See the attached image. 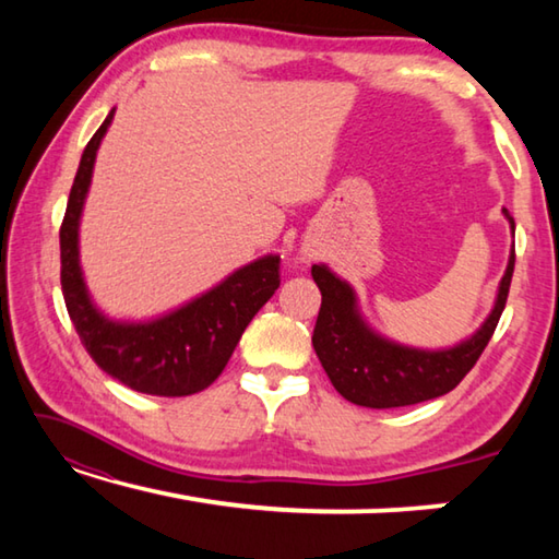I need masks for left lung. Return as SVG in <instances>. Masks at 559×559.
Returning <instances> with one entry per match:
<instances>
[{"label":"left lung","instance_id":"1","mask_svg":"<svg viewBox=\"0 0 559 559\" xmlns=\"http://www.w3.org/2000/svg\"><path fill=\"white\" fill-rule=\"evenodd\" d=\"M506 216L510 229L515 231L513 216L508 212ZM513 266L515 251L510 253L496 306L478 333L466 343L437 353L404 347L374 335L357 313L355 290L325 266H313L310 273L323 296L313 330V347L330 382L347 402L370 409L409 406L451 392L478 362L488 340L496 333L508 300Z\"/></svg>","mask_w":559,"mask_h":559}]
</instances>
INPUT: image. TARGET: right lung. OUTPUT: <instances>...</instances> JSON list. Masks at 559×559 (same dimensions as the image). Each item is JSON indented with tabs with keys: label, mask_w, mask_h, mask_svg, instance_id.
<instances>
[{
	"label": "right lung",
	"mask_w": 559,
	"mask_h": 559,
	"mask_svg": "<svg viewBox=\"0 0 559 559\" xmlns=\"http://www.w3.org/2000/svg\"><path fill=\"white\" fill-rule=\"evenodd\" d=\"M88 140L61 222V290L83 347L103 372L130 390L155 396H187L210 386L229 362L246 325L281 286V259L263 257L234 271L219 286L150 323H116L98 313L79 263V219L93 163L112 120Z\"/></svg>",
	"instance_id": "add662e5"
}]
</instances>
